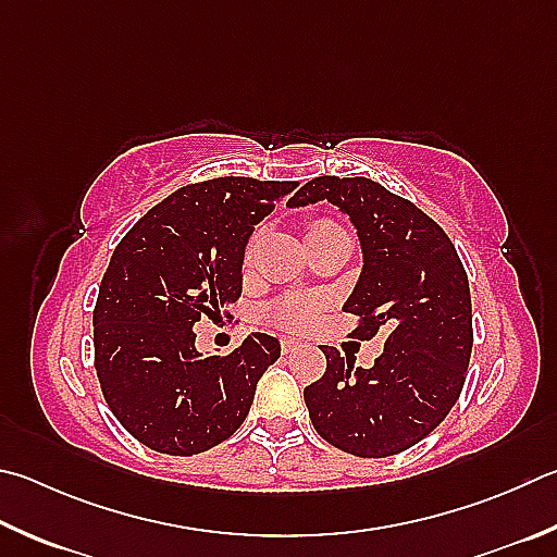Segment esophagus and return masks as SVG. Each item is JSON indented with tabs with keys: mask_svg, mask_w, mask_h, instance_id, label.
I'll return each mask as SVG.
<instances>
[{
	"mask_svg": "<svg viewBox=\"0 0 557 557\" xmlns=\"http://www.w3.org/2000/svg\"><path fill=\"white\" fill-rule=\"evenodd\" d=\"M280 346H282V352H295V350H299L301 348V343L299 341H295V338H282L280 341Z\"/></svg>",
	"mask_w": 557,
	"mask_h": 557,
	"instance_id": "34e87169",
	"label": "esophagus"
}]
</instances>
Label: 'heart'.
Instances as JSON below:
<instances>
[{
	"instance_id": "1",
	"label": "heart",
	"mask_w": 557,
	"mask_h": 557,
	"mask_svg": "<svg viewBox=\"0 0 557 557\" xmlns=\"http://www.w3.org/2000/svg\"><path fill=\"white\" fill-rule=\"evenodd\" d=\"M338 231L343 228L329 219H313L307 224V240L311 244V240L338 234ZM258 240H260V234L250 238V244L246 248L248 260L252 258V252H256ZM323 309H326V299L319 295H289L285 299H280L277 305L270 309V321L285 331H309L313 323L319 321Z\"/></svg>"
}]
</instances>
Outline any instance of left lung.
Masks as SVG:
<instances>
[{
  "label": "left lung",
  "instance_id": "obj_1",
  "mask_svg": "<svg viewBox=\"0 0 557 557\" xmlns=\"http://www.w3.org/2000/svg\"><path fill=\"white\" fill-rule=\"evenodd\" d=\"M321 199L350 216L366 258L343 307L358 317L352 336L387 338L370 370L321 348L326 372L305 387L309 419L331 446L387 458L426 438L460 397L474 338L468 272L446 231L380 182L313 177L289 207Z\"/></svg>",
  "mask_w": 557,
  "mask_h": 557
}]
</instances>
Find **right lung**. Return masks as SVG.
Instances as JSON below:
<instances>
[{
  "mask_svg": "<svg viewBox=\"0 0 557 557\" xmlns=\"http://www.w3.org/2000/svg\"><path fill=\"white\" fill-rule=\"evenodd\" d=\"M295 182L214 177L180 187L119 240L95 305V370L131 436L197 455L234 436L280 343L250 333L228 356L195 348L199 319H228L256 224Z\"/></svg>",
  "mask_w": 557,
  "mask_h": 557,
  "instance_id": "add662e5",
  "label": "right lung"
}]
</instances>
